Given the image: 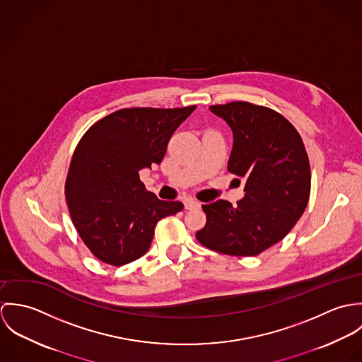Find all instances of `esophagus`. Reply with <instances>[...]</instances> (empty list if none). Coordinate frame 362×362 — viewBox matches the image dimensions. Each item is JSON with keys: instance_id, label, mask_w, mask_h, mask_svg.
I'll use <instances>...</instances> for the list:
<instances>
[{"instance_id": "obj_1", "label": "esophagus", "mask_w": 362, "mask_h": 362, "mask_svg": "<svg viewBox=\"0 0 362 362\" xmlns=\"http://www.w3.org/2000/svg\"><path fill=\"white\" fill-rule=\"evenodd\" d=\"M184 205H185V209H188V210H192V209H199V207H201V204H199L198 201H195V199H191V198L185 199Z\"/></svg>"}]
</instances>
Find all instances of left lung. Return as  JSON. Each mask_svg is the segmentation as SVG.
<instances>
[{
	"label": "left lung",
	"instance_id": "obj_1",
	"mask_svg": "<svg viewBox=\"0 0 362 362\" xmlns=\"http://www.w3.org/2000/svg\"><path fill=\"white\" fill-rule=\"evenodd\" d=\"M209 108L233 131L227 170L245 181V194L235 206L223 199L204 205L206 224L197 238L224 255L255 257L281 241L308 205V155L293 124L272 108L248 102Z\"/></svg>",
	"mask_w": 362,
	"mask_h": 362
}]
</instances>
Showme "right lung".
<instances>
[{
	"label": "right lung",
	"mask_w": 362,
	"mask_h": 362,
	"mask_svg": "<svg viewBox=\"0 0 362 362\" xmlns=\"http://www.w3.org/2000/svg\"><path fill=\"white\" fill-rule=\"evenodd\" d=\"M195 108H122L79 141L65 198L76 231L99 260L122 266L141 258L151 248L157 221L184 209L146 191L139 171L161 163L171 135Z\"/></svg>",
	"instance_id": "obj_1"
}]
</instances>
